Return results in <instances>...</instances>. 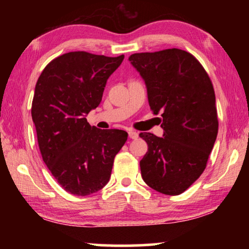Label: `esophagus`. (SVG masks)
<instances>
[{"instance_id": "obj_1", "label": "esophagus", "mask_w": 249, "mask_h": 249, "mask_svg": "<svg viewBox=\"0 0 249 249\" xmlns=\"http://www.w3.org/2000/svg\"><path fill=\"white\" fill-rule=\"evenodd\" d=\"M128 136H129V138H132V140H136V138H138V133L134 129H129Z\"/></svg>"}]
</instances>
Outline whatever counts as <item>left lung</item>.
Listing matches in <instances>:
<instances>
[{"label": "left lung", "instance_id": "obj_1", "mask_svg": "<svg viewBox=\"0 0 249 249\" xmlns=\"http://www.w3.org/2000/svg\"><path fill=\"white\" fill-rule=\"evenodd\" d=\"M128 59L146 83L150 109L162 117L163 137L140 134L148 145L140 162L142 177L156 191L181 195L204 171L217 136L212 81L199 60L181 49Z\"/></svg>", "mask_w": 249, "mask_h": 249}]
</instances>
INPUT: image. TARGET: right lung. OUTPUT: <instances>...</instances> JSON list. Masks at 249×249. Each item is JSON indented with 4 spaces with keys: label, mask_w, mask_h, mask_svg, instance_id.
Returning a JSON list of instances; mask_svg holds the SVG:
<instances>
[{
    "label": "right lung",
    "mask_w": 249,
    "mask_h": 249,
    "mask_svg": "<svg viewBox=\"0 0 249 249\" xmlns=\"http://www.w3.org/2000/svg\"><path fill=\"white\" fill-rule=\"evenodd\" d=\"M124 54L72 52L54 58L37 80L32 119L44 162L67 192L86 196L108 182L116 154L127 141L122 129H99L86 115L99 107L109 75Z\"/></svg>",
    "instance_id": "obj_1"
}]
</instances>
